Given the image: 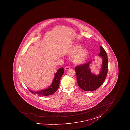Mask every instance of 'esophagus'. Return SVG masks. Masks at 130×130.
<instances>
[{
	"label": "esophagus",
	"instance_id": "34e87169",
	"mask_svg": "<svg viewBox=\"0 0 130 130\" xmlns=\"http://www.w3.org/2000/svg\"><path fill=\"white\" fill-rule=\"evenodd\" d=\"M70 67H69V66H67V67H65V70H70Z\"/></svg>",
	"mask_w": 130,
	"mask_h": 130
}]
</instances>
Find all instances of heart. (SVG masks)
Wrapping results in <instances>:
<instances>
[{
    "label": "heart",
    "mask_w": 130,
    "mask_h": 130,
    "mask_svg": "<svg viewBox=\"0 0 130 130\" xmlns=\"http://www.w3.org/2000/svg\"><path fill=\"white\" fill-rule=\"evenodd\" d=\"M75 54L72 57V61L77 64H80L84 61L88 55L87 50L86 49H82L80 45H76L72 46L69 50V55Z\"/></svg>",
    "instance_id": "1"
}]
</instances>
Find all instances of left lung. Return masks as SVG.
<instances>
[{"label": "left lung", "instance_id": "8db88e82", "mask_svg": "<svg viewBox=\"0 0 130 130\" xmlns=\"http://www.w3.org/2000/svg\"><path fill=\"white\" fill-rule=\"evenodd\" d=\"M99 56L102 58V65L100 72L98 75L92 73L90 65L92 61L75 67L77 81L79 87L86 91H93L100 87L104 82L108 72V57L105 50L101 46Z\"/></svg>", "mask_w": 130, "mask_h": 130}]
</instances>
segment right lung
<instances>
[{
	"label": "right lung",
	"mask_w": 130,
	"mask_h": 130,
	"mask_svg": "<svg viewBox=\"0 0 130 130\" xmlns=\"http://www.w3.org/2000/svg\"><path fill=\"white\" fill-rule=\"evenodd\" d=\"M64 72V70L63 67L59 69L55 74V77L54 79L53 80V82L50 86H49L47 88L45 89H42L40 91H34L30 89H29V90L32 94L39 96H46L52 95L54 94L58 89L60 78Z\"/></svg>",
	"instance_id": "right-lung-1"
}]
</instances>
